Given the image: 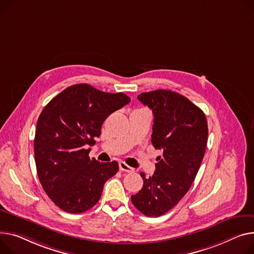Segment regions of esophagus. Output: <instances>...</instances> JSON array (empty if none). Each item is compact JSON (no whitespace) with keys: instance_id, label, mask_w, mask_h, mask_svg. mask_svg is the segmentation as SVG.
<instances>
[{"instance_id":"1","label":"esophagus","mask_w":254,"mask_h":254,"mask_svg":"<svg viewBox=\"0 0 254 254\" xmlns=\"http://www.w3.org/2000/svg\"><path fill=\"white\" fill-rule=\"evenodd\" d=\"M120 170L122 171V172H127V173H133L134 172V170L132 167H130L129 165H127L126 162H124V161H121L120 162Z\"/></svg>"}]
</instances>
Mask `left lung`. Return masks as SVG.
<instances>
[{
  "label": "left lung",
  "instance_id": "1",
  "mask_svg": "<svg viewBox=\"0 0 254 254\" xmlns=\"http://www.w3.org/2000/svg\"><path fill=\"white\" fill-rule=\"evenodd\" d=\"M138 99L153 112L151 142L162 156L153 176L141 173L143 188L130 199L143 214L157 217L175 207L194 182L206 150L207 121L203 111L176 92L156 90Z\"/></svg>",
  "mask_w": 254,
  "mask_h": 254
}]
</instances>
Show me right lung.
<instances>
[{"label": "right lung", "instance_id": "add662e5", "mask_svg": "<svg viewBox=\"0 0 254 254\" xmlns=\"http://www.w3.org/2000/svg\"><path fill=\"white\" fill-rule=\"evenodd\" d=\"M130 101L124 93H105L88 83L68 87L43 109L33 146L43 189L54 203L69 213L92 208L104 184L118 172V163L90 158L106 118Z\"/></svg>", "mask_w": 254, "mask_h": 254}]
</instances>
